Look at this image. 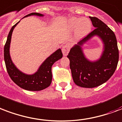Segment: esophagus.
<instances>
[{"label":"esophagus","instance_id":"obj_1","mask_svg":"<svg viewBox=\"0 0 122 122\" xmlns=\"http://www.w3.org/2000/svg\"><path fill=\"white\" fill-rule=\"evenodd\" d=\"M70 49V46L69 44H66L65 45L63 46L62 48V52L64 56H66L69 52Z\"/></svg>","mask_w":122,"mask_h":122}]
</instances>
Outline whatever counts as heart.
I'll return each instance as SVG.
<instances>
[{
  "label": "heart",
  "instance_id": "b5f03b06",
  "mask_svg": "<svg viewBox=\"0 0 122 122\" xmlns=\"http://www.w3.org/2000/svg\"><path fill=\"white\" fill-rule=\"evenodd\" d=\"M68 27L70 29H75V35L80 39L86 36L92 29V24L87 18H71L68 20Z\"/></svg>",
  "mask_w": 122,
  "mask_h": 122
}]
</instances>
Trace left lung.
Returning <instances> with one entry per match:
<instances>
[{"label":"left lung","instance_id":"8db88e82","mask_svg":"<svg viewBox=\"0 0 122 122\" xmlns=\"http://www.w3.org/2000/svg\"><path fill=\"white\" fill-rule=\"evenodd\" d=\"M95 29L70 49L67 57L73 82L82 88H95L108 81L115 71L119 54L115 33L106 24L96 17L90 16ZM95 36L103 45L102 54L98 60L91 61L84 54V44Z\"/></svg>","mask_w":122,"mask_h":122}]
</instances>
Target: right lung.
Listing matches in <instances>:
<instances>
[{"label": "right lung", "instance_id": "obj_1", "mask_svg": "<svg viewBox=\"0 0 122 122\" xmlns=\"http://www.w3.org/2000/svg\"><path fill=\"white\" fill-rule=\"evenodd\" d=\"M30 16H44V15L38 13H32L25 16L24 18ZM20 21L12 27L7 36V41L4 46V56L5 66L9 77L15 83L24 90L28 91H40L44 90L51 85L52 75V66L55 62L62 58L63 54L61 49H57L51 56H49L39 66L38 69L32 74H27L18 69L13 62L10 56V45L11 41V36L14 29Z\"/></svg>", "mask_w": 122, "mask_h": 122}]
</instances>
